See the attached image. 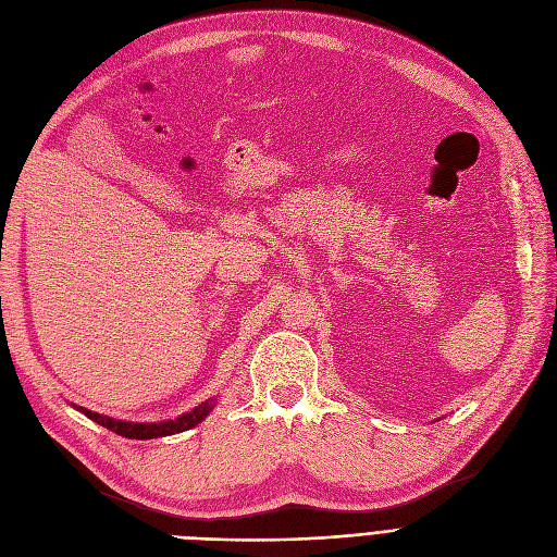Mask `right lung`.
<instances>
[{
  "instance_id": "1",
  "label": "right lung",
  "mask_w": 557,
  "mask_h": 557,
  "mask_svg": "<svg viewBox=\"0 0 557 557\" xmlns=\"http://www.w3.org/2000/svg\"><path fill=\"white\" fill-rule=\"evenodd\" d=\"M78 412H84L88 419L97 421L99 426L109 429L122 437H128V440H153V437H165V435H174V433H183L188 429H195L199 421H203L208 417V412L215 408V399H208L203 404H199L197 408H193L190 412H185L176 419H170V421H161V423H134V421H120V419H113V417H106V414H99V412H92L88 408H82V406H74Z\"/></svg>"
}]
</instances>
